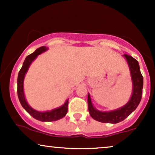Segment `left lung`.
Here are the masks:
<instances>
[{
  "label": "left lung",
  "instance_id": "left-lung-1",
  "mask_svg": "<svg viewBox=\"0 0 155 155\" xmlns=\"http://www.w3.org/2000/svg\"><path fill=\"white\" fill-rule=\"evenodd\" d=\"M124 58L128 63L131 76L133 80V95L130 99L129 102L125 106L119 109L113 111L102 112L96 110L92 106L90 95L88 94L87 102L88 109L90 114L94 120L104 123L116 124L123 121L124 119L130 114L137 108L139 104L142 97V90H143V76L140 71L138 62L130 55L124 54Z\"/></svg>",
  "mask_w": 155,
  "mask_h": 155
}]
</instances>
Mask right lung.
<instances>
[{"instance_id":"right-lung-1","label":"right lung","mask_w":155,"mask_h":155,"mask_svg":"<svg viewBox=\"0 0 155 155\" xmlns=\"http://www.w3.org/2000/svg\"><path fill=\"white\" fill-rule=\"evenodd\" d=\"M47 49V47H41L37 49L34 52L28 55L25 60L22 67L21 68L20 71H19L18 78H17V95H18L19 100L20 101L21 105L25 109V111L28 113H29V114H31L33 118L39 121H41V122H51V121H56L63 118L67 114L68 105V101H67L63 106L52 110V111L39 112L30 107L29 105L26 102L25 98L24 91H23V80H24L25 75L27 71H28V68L33 62V60H34L38 54H40L43 51H45Z\"/></svg>"}]
</instances>
